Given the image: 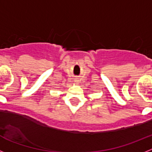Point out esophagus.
I'll return each mask as SVG.
<instances>
[{
  "label": "esophagus",
  "mask_w": 152,
  "mask_h": 152,
  "mask_svg": "<svg viewBox=\"0 0 152 152\" xmlns=\"http://www.w3.org/2000/svg\"><path fill=\"white\" fill-rule=\"evenodd\" d=\"M75 82H76V83H77V84H78V83H79V81H80V80H78V78H76V79H75Z\"/></svg>",
  "instance_id": "esophagus-1"
}]
</instances>
